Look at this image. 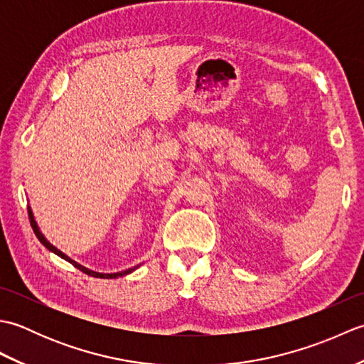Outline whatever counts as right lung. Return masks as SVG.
Wrapping results in <instances>:
<instances>
[{
    "label": "right lung",
    "instance_id": "obj_1",
    "mask_svg": "<svg viewBox=\"0 0 364 364\" xmlns=\"http://www.w3.org/2000/svg\"><path fill=\"white\" fill-rule=\"evenodd\" d=\"M28 214H29V220H31V227H33V230H34V233H36V236H37V239L38 241H41L46 249H48L50 252H53V253H56L58 257H60V258H64L65 261H68L70 262V264H73L76 269H80L81 272H84V274H87V275H90V277H97V278H119V277H123V275H128V274H131L133 272V270H136L139 266H136V267H131V269H127V270H122V272H115V274H102V272H95V270H90V269H87V267H84V266H81L80 262H76V261H73L72 258H68L65 253H63L60 252L59 249H56V247H54L53 244H50L48 241H46V237L42 235V231H41V228H38V225H37V222H36V219H34V214H33V210H31V208L28 206Z\"/></svg>",
    "mask_w": 364,
    "mask_h": 364
}]
</instances>
